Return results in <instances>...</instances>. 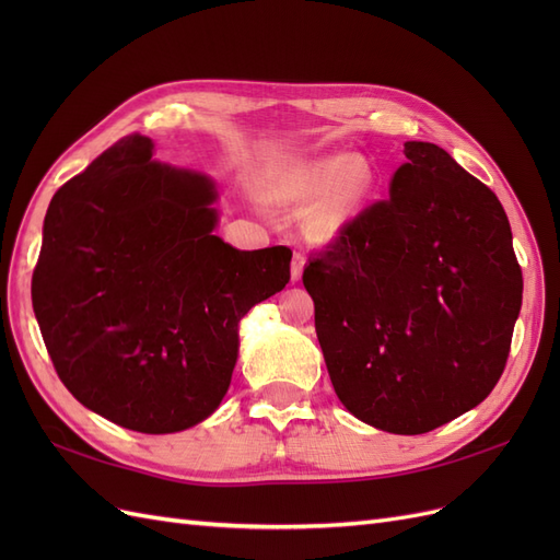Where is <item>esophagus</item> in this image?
<instances>
[{"label": "esophagus", "mask_w": 560, "mask_h": 560, "mask_svg": "<svg viewBox=\"0 0 560 560\" xmlns=\"http://www.w3.org/2000/svg\"><path fill=\"white\" fill-rule=\"evenodd\" d=\"M303 264H306V257H303L301 252H296L294 259H292V280H294V282H296V280L301 278V273H303Z\"/></svg>", "instance_id": "34e87169"}]
</instances>
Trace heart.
Wrapping results in <instances>:
<instances>
[{
	"mask_svg": "<svg viewBox=\"0 0 560 560\" xmlns=\"http://www.w3.org/2000/svg\"><path fill=\"white\" fill-rule=\"evenodd\" d=\"M369 165L348 154L306 163L284 179V191L299 200L328 194L315 210V222L325 229L341 226L360 208V202L369 194Z\"/></svg>",
	"mask_w": 560,
	"mask_h": 560,
	"instance_id": "obj_1",
	"label": "heart"
}]
</instances>
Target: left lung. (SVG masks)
<instances>
[{
	"label": "left lung",
	"mask_w": 560,
	"mask_h": 560,
	"mask_svg": "<svg viewBox=\"0 0 560 560\" xmlns=\"http://www.w3.org/2000/svg\"><path fill=\"white\" fill-rule=\"evenodd\" d=\"M389 198L315 252L303 284L338 399L425 434L481 404L510 358L523 276L498 196L442 147L406 142Z\"/></svg>",
	"instance_id": "obj_1"
}]
</instances>
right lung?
Segmentation results:
<instances>
[{
  "label": "right lung",
  "instance_id": "1",
  "mask_svg": "<svg viewBox=\"0 0 560 560\" xmlns=\"http://www.w3.org/2000/svg\"><path fill=\"white\" fill-rule=\"evenodd\" d=\"M130 135L65 182L44 219L32 306L65 387L116 425H198L231 385L238 322L290 282L292 249L212 235L214 184Z\"/></svg>",
  "mask_w": 560,
  "mask_h": 560
}]
</instances>
